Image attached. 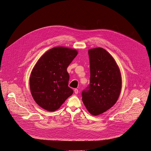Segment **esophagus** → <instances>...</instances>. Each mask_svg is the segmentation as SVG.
Instances as JSON below:
<instances>
[{
    "label": "esophagus",
    "instance_id": "obj_1",
    "mask_svg": "<svg viewBox=\"0 0 151 151\" xmlns=\"http://www.w3.org/2000/svg\"><path fill=\"white\" fill-rule=\"evenodd\" d=\"M74 93H75L76 94H78V93H79V90H78V89L75 88V89L74 90Z\"/></svg>",
    "mask_w": 151,
    "mask_h": 151
}]
</instances>
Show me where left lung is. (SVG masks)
Returning a JSON list of instances; mask_svg holds the SVG:
<instances>
[{"label": "left lung", "mask_w": 151, "mask_h": 151, "mask_svg": "<svg viewBox=\"0 0 151 151\" xmlns=\"http://www.w3.org/2000/svg\"><path fill=\"white\" fill-rule=\"evenodd\" d=\"M90 84L82 93V100L88 112L98 116L116 103L121 90V72L115 60L102 47L88 50Z\"/></svg>", "instance_id": "obj_1"}]
</instances>
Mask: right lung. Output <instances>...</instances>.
I'll list each match as a JSON object with an SVG mask.
<instances>
[{
    "mask_svg": "<svg viewBox=\"0 0 151 151\" xmlns=\"http://www.w3.org/2000/svg\"><path fill=\"white\" fill-rule=\"evenodd\" d=\"M78 55L75 49L53 47L40 58L32 71L30 88L35 102L44 109L56 111L73 93L67 70Z\"/></svg>",
    "mask_w": 151,
    "mask_h": 151,
    "instance_id": "obj_1",
    "label": "right lung"
}]
</instances>
